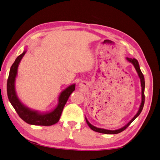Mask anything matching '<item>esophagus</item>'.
<instances>
[{
	"instance_id": "obj_1",
	"label": "esophagus",
	"mask_w": 160,
	"mask_h": 160,
	"mask_svg": "<svg viewBox=\"0 0 160 160\" xmlns=\"http://www.w3.org/2000/svg\"><path fill=\"white\" fill-rule=\"evenodd\" d=\"M85 85H86L85 83H84V82H82V83H80V87H81V88H82V87L85 86Z\"/></svg>"
}]
</instances>
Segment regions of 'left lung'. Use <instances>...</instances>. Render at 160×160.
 Listing matches in <instances>:
<instances>
[{
  "label": "left lung",
  "instance_id": "obj_1",
  "mask_svg": "<svg viewBox=\"0 0 160 160\" xmlns=\"http://www.w3.org/2000/svg\"><path fill=\"white\" fill-rule=\"evenodd\" d=\"M127 59L132 62V63H133V65H134L135 69H136L138 73V75L139 77L140 78V80H141V85H142V103H141V105H140V108H139V109L138 111V112L137 113V114L135 115L134 116V118L130 121V122L125 125V126H124L123 128H121L119 129H118V130H107V129H101V128H96L95 126H93V125H92L91 124L89 123V122L88 121V119H86V122L87 123H88V125H89V127L95 131V132H98V133H105V134H117V133H121L122 132H123V131H124L125 129H126L129 125L132 123L133 121L136 119V118H138L139 115L141 113L143 109V105H144V102H145V95H144V90H145V81H144V77H143V75L142 72L141 70H140V68H139V63H138V61L135 59H130V58H127Z\"/></svg>",
  "mask_w": 160,
  "mask_h": 160
}]
</instances>
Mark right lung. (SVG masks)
<instances>
[{
  "mask_svg": "<svg viewBox=\"0 0 160 160\" xmlns=\"http://www.w3.org/2000/svg\"><path fill=\"white\" fill-rule=\"evenodd\" d=\"M26 51H24L21 55L17 57L15 61L12 65L9 75L7 80V95L9 101L16 112L24 122L26 123L35 125H43V126H50L59 122L65 105L68 100L70 95L75 90V85H72L67 88L61 93L59 99V104L57 108L51 113L45 114H39L37 111H32L24 106L21 101L17 98L15 89H14V80L17 73V68L22 57L25 55Z\"/></svg>",
  "mask_w": 160,
  "mask_h": 160,
  "instance_id": "obj_1",
  "label": "right lung"
}]
</instances>
